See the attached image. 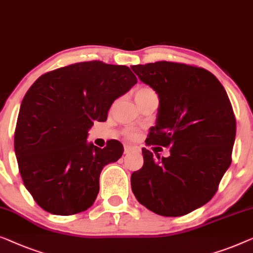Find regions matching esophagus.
<instances>
[{
  "label": "esophagus",
  "instance_id": "obj_1",
  "mask_svg": "<svg viewBox=\"0 0 253 253\" xmlns=\"http://www.w3.org/2000/svg\"><path fill=\"white\" fill-rule=\"evenodd\" d=\"M135 151H137V147H134V146H126V147H124V153L126 154H129Z\"/></svg>",
  "mask_w": 253,
  "mask_h": 253
}]
</instances>
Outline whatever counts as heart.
Instances as JSON below:
<instances>
[{
	"mask_svg": "<svg viewBox=\"0 0 253 253\" xmlns=\"http://www.w3.org/2000/svg\"><path fill=\"white\" fill-rule=\"evenodd\" d=\"M152 94H156L155 91H154L152 87L140 86V87H138L137 90H135L134 97H135V100H138V99H141V98L152 96ZM126 135L129 139H135V138H137L138 134H137V132H134V131H126Z\"/></svg>",
	"mask_w": 253,
	"mask_h": 253,
	"instance_id": "1",
	"label": "heart"
}]
</instances>
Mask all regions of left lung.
<instances>
[{"label": "left lung", "instance_id": "8db88e82", "mask_svg": "<svg viewBox=\"0 0 253 253\" xmlns=\"http://www.w3.org/2000/svg\"><path fill=\"white\" fill-rule=\"evenodd\" d=\"M131 68L160 99L146 145L170 147L169 157L157 159L141 149L144 166L131 174V188L148 210L164 217L185 215L214 196L232 163V104L222 84L202 67L156 61Z\"/></svg>", "mask_w": 253, "mask_h": 253}]
</instances>
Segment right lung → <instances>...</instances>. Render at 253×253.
<instances>
[{
    "label": "right lung",
    "mask_w": 253,
    "mask_h": 253,
    "mask_svg": "<svg viewBox=\"0 0 253 253\" xmlns=\"http://www.w3.org/2000/svg\"><path fill=\"white\" fill-rule=\"evenodd\" d=\"M137 83L131 69L99 60L57 68L25 94L14 131V153L25 187L43 210L72 215L92 206L100 172L123 154L118 140L87 144L94 121L105 122L115 99Z\"/></svg>",
    "instance_id": "obj_1"
}]
</instances>
